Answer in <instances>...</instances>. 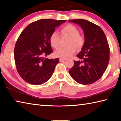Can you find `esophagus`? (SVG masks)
I'll return each mask as SVG.
<instances>
[{"label":"esophagus","mask_w":121,"mask_h":121,"mask_svg":"<svg viewBox=\"0 0 121 121\" xmlns=\"http://www.w3.org/2000/svg\"><path fill=\"white\" fill-rule=\"evenodd\" d=\"M65 59H61L60 58V59H59V61H60V62H61V61H65Z\"/></svg>","instance_id":"34e87169"}]
</instances>
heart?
I'll return each instance as SVG.
<instances>
[{
  "label": "heart",
  "mask_w": 121,
  "mask_h": 121,
  "mask_svg": "<svg viewBox=\"0 0 121 121\" xmlns=\"http://www.w3.org/2000/svg\"><path fill=\"white\" fill-rule=\"evenodd\" d=\"M62 35L70 36L68 44L70 45L67 47H60L55 51L54 56L62 59H66L74 54L77 48H81L84 44L85 39L84 37L79 35V31L77 27L72 24H68L61 29ZM60 37L56 31H54L50 37V43L53 48H56L59 45ZM74 45L73 46V45Z\"/></svg>",
  "instance_id": "heart-1"
}]
</instances>
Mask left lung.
Segmentation results:
<instances>
[{
    "label": "left lung",
    "instance_id": "left-lung-1",
    "mask_svg": "<svg viewBox=\"0 0 121 121\" xmlns=\"http://www.w3.org/2000/svg\"><path fill=\"white\" fill-rule=\"evenodd\" d=\"M83 29L84 44L77 55L81 60L74 62L69 70L71 77L81 84H91L102 77L107 68L110 50L106 35L96 24L83 19L71 20Z\"/></svg>",
    "mask_w": 121,
    "mask_h": 121
}]
</instances>
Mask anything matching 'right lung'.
I'll return each instance as SVG.
<instances>
[{
  "instance_id": "1",
  "label": "right lung",
  "mask_w": 121,
  "mask_h": 121,
  "mask_svg": "<svg viewBox=\"0 0 121 121\" xmlns=\"http://www.w3.org/2000/svg\"><path fill=\"white\" fill-rule=\"evenodd\" d=\"M65 21L41 19L29 24L20 34L14 48V60L17 72L24 81L38 85L52 76L59 59L44 56L53 52L50 43L51 34Z\"/></svg>"
}]
</instances>
